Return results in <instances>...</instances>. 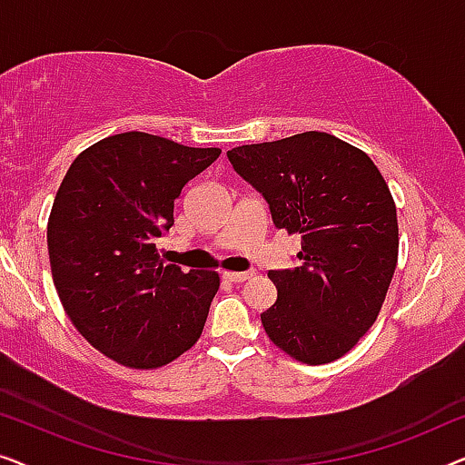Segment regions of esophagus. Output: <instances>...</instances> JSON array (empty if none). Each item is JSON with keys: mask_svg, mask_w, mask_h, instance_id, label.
<instances>
[{"mask_svg": "<svg viewBox=\"0 0 465 465\" xmlns=\"http://www.w3.org/2000/svg\"><path fill=\"white\" fill-rule=\"evenodd\" d=\"M222 277H224L226 282L243 283V282H247V279L253 277V272H252V271H250V272H232V271H226V272H222Z\"/></svg>", "mask_w": 465, "mask_h": 465, "instance_id": "obj_1", "label": "esophagus"}]
</instances>
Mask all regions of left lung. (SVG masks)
Instances as JSON below:
<instances>
[{
  "label": "left lung",
  "mask_w": 465,
  "mask_h": 465,
  "mask_svg": "<svg viewBox=\"0 0 465 465\" xmlns=\"http://www.w3.org/2000/svg\"><path fill=\"white\" fill-rule=\"evenodd\" d=\"M269 203L272 224L301 234V264L269 271L277 301L260 320L304 364H328L358 345L383 307L398 262L390 188L366 152L320 131L226 152Z\"/></svg>",
  "instance_id": "left-lung-1"
}]
</instances>
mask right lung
I'll use <instances>...</instances> for the list:
<instances>
[{"mask_svg":"<svg viewBox=\"0 0 465 465\" xmlns=\"http://www.w3.org/2000/svg\"><path fill=\"white\" fill-rule=\"evenodd\" d=\"M220 148L118 133L72 163L48 218L63 309L94 349L129 368H161L199 341L220 288L215 271L163 266L156 241L175 199Z\"/></svg>","mask_w":465,"mask_h":465,"instance_id":"obj_1","label":"right lung"}]
</instances>
